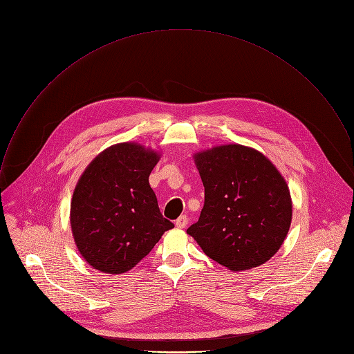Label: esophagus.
I'll return each mask as SVG.
<instances>
[{"label":"esophagus","instance_id":"1","mask_svg":"<svg viewBox=\"0 0 354 354\" xmlns=\"http://www.w3.org/2000/svg\"><path fill=\"white\" fill-rule=\"evenodd\" d=\"M187 225H188V218H187V215H181V216L176 221V227H178V229H184Z\"/></svg>","mask_w":354,"mask_h":354}]
</instances>
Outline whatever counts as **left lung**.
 Segmentation results:
<instances>
[{"label": "left lung", "mask_w": 354, "mask_h": 354, "mask_svg": "<svg viewBox=\"0 0 354 354\" xmlns=\"http://www.w3.org/2000/svg\"><path fill=\"white\" fill-rule=\"evenodd\" d=\"M205 187V203L187 233L202 251L230 270L269 261L292 223L289 187L261 152L222 145L194 155Z\"/></svg>", "instance_id": "obj_1"}]
</instances>
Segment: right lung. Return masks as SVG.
Masks as SVG:
<instances>
[{
    "instance_id": "add662e5",
    "label": "right lung",
    "mask_w": 354,
    "mask_h": 354,
    "mask_svg": "<svg viewBox=\"0 0 354 354\" xmlns=\"http://www.w3.org/2000/svg\"><path fill=\"white\" fill-rule=\"evenodd\" d=\"M159 159L152 149L122 142L99 153L81 176L71 201V229L92 268L124 273L174 227L149 185Z\"/></svg>"
}]
</instances>
